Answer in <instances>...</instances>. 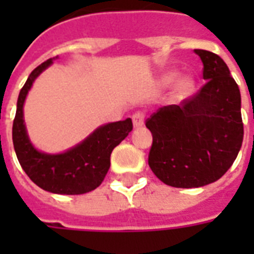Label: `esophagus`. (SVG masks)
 I'll list each match as a JSON object with an SVG mask.
<instances>
[{
  "instance_id": "esophagus-1",
  "label": "esophagus",
  "mask_w": 254,
  "mask_h": 254,
  "mask_svg": "<svg viewBox=\"0 0 254 254\" xmlns=\"http://www.w3.org/2000/svg\"><path fill=\"white\" fill-rule=\"evenodd\" d=\"M144 118H145L144 113H141V111H136V113H134V114L132 116L133 127H143V125H144Z\"/></svg>"
}]
</instances>
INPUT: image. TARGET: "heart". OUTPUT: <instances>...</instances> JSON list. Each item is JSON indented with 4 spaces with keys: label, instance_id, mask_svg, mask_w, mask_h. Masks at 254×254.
I'll use <instances>...</instances> for the list:
<instances>
[{
    "label": "heart",
    "instance_id": "heart-1",
    "mask_svg": "<svg viewBox=\"0 0 254 254\" xmlns=\"http://www.w3.org/2000/svg\"><path fill=\"white\" fill-rule=\"evenodd\" d=\"M177 78H178V73L177 72L166 73L165 76L162 77V84L163 85H171ZM191 91H193V81L189 77H182L176 84L174 95H176L177 99H185V98H188L191 94Z\"/></svg>",
    "mask_w": 254,
    "mask_h": 254
}]
</instances>
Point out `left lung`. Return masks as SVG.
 I'll use <instances>...</instances> for the list:
<instances>
[{
	"label": "left lung",
	"mask_w": 254,
	"mask_h": 254,
	"mask_svg": "<svg viewBox=\"0 0 254 254\" xmlns=\"http://www.w3.org/2000/svg\"><path fill=\"white\" fill-rule=\"evenodd\" d=\"M202 63L201 89L180 105L149 117L148 165L174 188H200L218 181L234 163L244 140L241 92L226 63L215 53L194 50Z\"/></svg>",
	"instance_id": "obj_1"
}]
</instances>
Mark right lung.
<instances>
[{
  "instance_id": "right-lung-1",
  "label": "right lung",
  "mask_w": 254,
  "mask_h": 254,
  "mask_svg": "<svg viewBox=\"0 0 254 254\" xmlns=\"http://www.w3.org/2000/svg\"><path fill=\"white\" fill-rule=\"evenodd\" d=\"M53 60L50 58L35 67L20 91L12 127L13 147L25 174L43 190L57 194H83L103 182L110 169L111 152L130 133L132 120L127 118L102 125L81 143L63 154L38 151L27 134L23 106L35 78L52 65Z\"/></svg>"
}]
</instances>
